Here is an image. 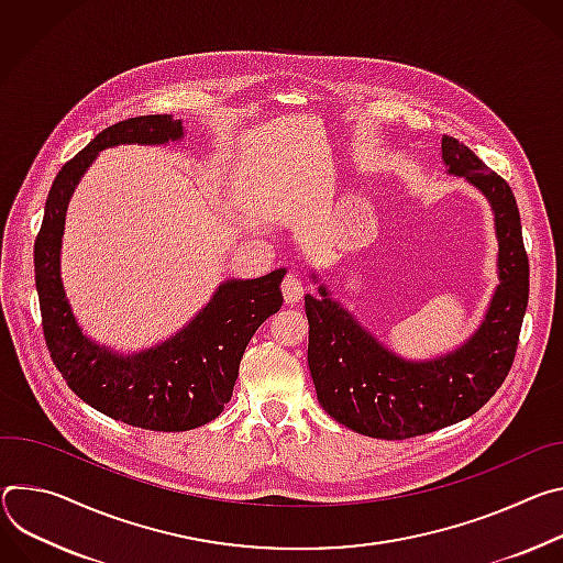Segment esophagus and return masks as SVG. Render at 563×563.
<instances>
[{
  "label": "esophagus",
  "mask_w": 563,
  "mask_h": 563,
  "mask_svg": "<svg viewBox=\"0 0 563 563\" xmlns=\"http://www.w3.org/2000/svg\"><path fill=\"white\" fill-rule=\"evenodd\" d=\"M282 292H284V299H286L288 303L299 301V299L303 297V284H301V279H299L295 273H288V275L284 277V282H282Z\"/></svg>",
  "instance_id": "esophagus-1"
}]
</instances>
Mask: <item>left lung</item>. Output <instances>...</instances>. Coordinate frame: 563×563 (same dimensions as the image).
Segmentation results:
<instances>
[{
    "instance_id": "8db88e82",
    "label": "left lung",
    "mask_w": 563,
    "mask_h": 563,
    "mask_svg": "<svg viewBox=\"0 0 563 563\" xmlns=\"http://www.w3.org/2000/svg\"><path fill=\"white\" fill-rule=\"evenodd\" d=\"M441 154L448 174L476 187L494 214L498 284L476 331L448 353L407 360L362 327L324 284L320 297H303L318 400L340 424L373 439L402 441L476 413L504 385L526 316L530 271L510 185L452 136H443ZM310 277L320 282L316 273Z\"/></svg>"
}]
</instances>
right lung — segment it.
<instances>
[{
    "instance_id": "right-lung-1",
    "label": "right lung",
    "mask_w": 563,
    "mask_h": 563,
    "mask_svg": "<svg viewBox=\"0 0 563 563\" xmlns=\"http://www.w3.org/2000/svg\"><path fill=\"white\" fill-rule=\"evenodd\" d=\"M185 139L183 120L139 115L102 130L62 167L51 185L35 239V288L51 357L78 398L96 411L152 431H187L214 420L239 376V362L255 331L279 310L286 268L257 279H225L180 331L136 353L91 340L59 275L62 236L76 187L102 150L167 145Z\"/></svg>"
}]
</instances>
